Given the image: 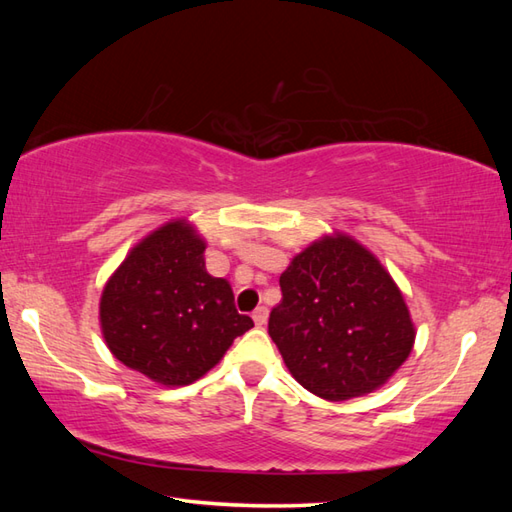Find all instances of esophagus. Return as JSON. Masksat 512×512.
<instances>
[{"instance_id":"1","label":"esophagus","mask_w":512,"mask_h":512,"mask_svg":"<svg viewBox=\"0 0 512 512\" xmlns=\"http://www.w3.org/2000/svg\"><path fill=\"white\" fill-rule=\"evenodd\" d=\"M253 321H255V325H259V328H262V325H266V321H268V308H264V306L255 308Z\"/></svg>"}]
</instances>
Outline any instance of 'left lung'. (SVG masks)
<instances>
[{
  "label": "left lung",
  "mask_w": 512,
  "mask_h": 512,
  "mask_svg": "<svg viewBox=\"0 0 512 512\" xmlns=\"http://www.w3.org/2000/svg\"><path fill=\"white\" fill-rule=\"evenodd\" d=\"M268 334L301 387L341 402L372 394L407 361L416 328L378 257L345 233L323 235L279 277Z\"/></svg>",
  "instance_id": "1"
}]
</instances>
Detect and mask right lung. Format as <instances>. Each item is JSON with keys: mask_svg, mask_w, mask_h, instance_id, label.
Wrapping results in <instances>:
<instances>
[{"mask_svg": "<svg viewBox=\"0 0 512 512\" xmlns=\"http://www.w3.org/2000/svg\"><path fill=\"white\" fill-rule=\"evenodd\" d=\"M204 248L193 224L171 220L140 239L103 288L107 347L158 385H191L253 328L235 310L231 284L206 273Z\"/></svg>", "mask_w": 512, "mask_h": 512, "instance_id": "1", "label": "right lung"}]
</instances>
